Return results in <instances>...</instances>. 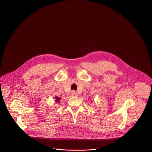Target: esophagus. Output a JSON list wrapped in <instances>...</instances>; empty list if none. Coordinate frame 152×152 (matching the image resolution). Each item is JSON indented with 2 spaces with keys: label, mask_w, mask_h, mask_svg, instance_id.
<instances>
[{
  "label": "esophagus",
  "mask_w": 152,
  "mask_h": 152,
  "mask_svg": "<svg viewBox=\"0 0 152 152\" xmlns=\"http://www.w3.org/2000/svg\"><path fill=\"white\" fill-rule=\"evenodd\" d=\"M71 94L72 96H77V93L75 92V91H73L71 92Z\"/></svg>",
  "instance_id": "esophagus-1"
}]
</instances>
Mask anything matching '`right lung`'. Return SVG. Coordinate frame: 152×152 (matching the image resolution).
Listing matches in <instances>:
<instances>
[{
  "mask_svg": "<svg viewBox=\"0 0 152 152\" xmlns=\"http://www.w3.org/2000/svg\"><path fill=\"white\" fill-rule=\"evenodd\" d=\"M55 101L56 102H59V101L60 100V97H58V96H56V97H55Z\"/></svg>",
  "mask_w": 152,
  "mask_h": 152,
  "instance_id": "right-lung-1",
  "label": "right lung"
}]
</instances>
